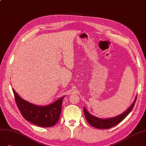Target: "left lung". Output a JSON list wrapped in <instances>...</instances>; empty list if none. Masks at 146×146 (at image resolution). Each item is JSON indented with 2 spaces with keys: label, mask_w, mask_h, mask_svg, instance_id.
Masks as SVG:
<instances>
[{
  "label": "left lung",
  "mask_w": 146,
  "mask_h": 146,
  "mask_svg": "<svg viewBox=\"0 0 146 146\" xmlns=\"http://www.w3.org/2000/svg\"><path fill=\"white\" fill-rule=\"evenodd\" d=\"M137 96H136L134 102L129 107L127 110L125 111L121 114H119L117 116H115L114 117L108 118V119H101L95 117V116L90 114L89 112L87 111L86 108L84 107V112L86 119L88 123L92 127L99 128V129H108L115 126L116 125L119 123L120 122L125 118L127 116L130 114L132 109L134 107L135 103L136 100Z\"/></svg>",
  "instance_id": "obj_1"
}]
</instances>
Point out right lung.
<instances>
[{
    "mask_svg": "<svg viewBox=\"0 0 146 146\" xmlns=\"http://www.w3.org/2000/svg\"><path fill=\"white\" fill-rule=\"evenodd\" d=\"M16 105L24 118L27 121L41 127H52L59 121L62 101L65 96L46 106L32 104L21 97L13 88Z\"/></svg>",
    "mask_w": 146,
    "mask_h": 146,
    "instance_id": "right-lung-1",
    "label": "right lung"
}]
</instances>
